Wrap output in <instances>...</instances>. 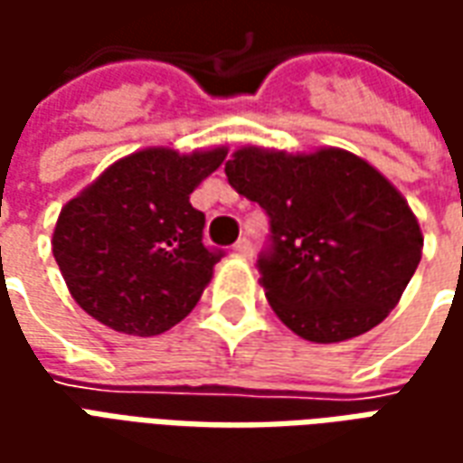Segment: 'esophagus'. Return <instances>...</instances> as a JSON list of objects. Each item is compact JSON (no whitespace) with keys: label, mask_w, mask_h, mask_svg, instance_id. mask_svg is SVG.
I'll return each instance as SVG.
<instances>
[{"label":"esophagus","mask_w":463,"mask_h":463,"mask_svg":"<svg viewBox=\"0 0 463 463\" xmlns=\"http://www.w3.org/2000/svg\"><path fill=\"white\" fill-rule=\"evenodd\" d=\"M232 250H235V255H241V258H250V255H252V242L248 241V238H241V241L232 245Z\"/></svg>","instance_id":"obj_1"}]
</instances>
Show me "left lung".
<instances>
[{
	"label": "left lung",
	"instance_id": "obj_1",
	"mask_svg": "<svg viewBox=\"0 0 463 463\" xmlns=\"http://www.w3.org/2000/svg\"><path fill=\"white\" fill-rule=\"evenodd\" d=\"M225 175L268 215L258 270L270 307L295 335L352 340L394 310L424 238L407 201L367 161L340 148H241Z\"/></svg>",
	"mask_w": 463,
	"mask_h": 463
}]
</instances>
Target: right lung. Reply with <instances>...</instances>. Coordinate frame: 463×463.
I'll return each instance as SVG.
<instances>
[{"instance_id":"add662e5","label":"right lung","mask_w":463,"mask_h":463,"mask_svg":"<svg viewBox=\"0 0 463 463\" xmlns=\"http://www.w3.org/2000/svg\"><path fill=\"white\" fill-rule=\"evenodd\" d=\"M222 161L225 148L131 153L66 203L52 250L71 298L94 320L153 337L195 307L222 250L203 242L205 215L191 193Z\"/></svg>"}]
</instances>
